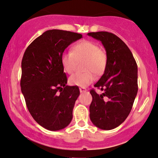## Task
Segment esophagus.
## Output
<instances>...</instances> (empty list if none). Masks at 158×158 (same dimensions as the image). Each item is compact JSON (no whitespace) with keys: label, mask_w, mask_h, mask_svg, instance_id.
<instances>
[{"label":"esophagus","mask_w":158,"mask_h":158,"mask_svg":"<svg viewBox=\"0 0 158 158\" xmlns=\"http://www.w3.org/2000/svg\"><path fill=\"white\" fill-rule=\"evenodd\" d=\"M79 90H80V92H81V93H84V92H86V91H87V89L85 88H80Z\"/></svg>","instance_id":"34e87169"}]
</instances>
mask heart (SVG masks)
<instances>
[{"mask_svg": "<svg viewBox=\"0 0 158 158\" xmlns=\"http://www.w3.org/2000/svg\"><path fill=\"white\" fill-rule=\"evenodd\" d=\"M61 65L68 74H73L77 63L84 61L83 73H76L69 78L71 85L85 88L95 80V74L103 73L106 68V52L97 43L90 40H82L72 47L71 51L63 52L60 58Z\"/></svg>", "mask_w": 158, "mask_h": 158, "instance_id": "1", "label": "heart"}]
</instances>
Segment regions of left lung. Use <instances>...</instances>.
Listing matches in <instances>:
<instances>
[{
  "instance_id": "1",
  "label": "left lung",
  "mask_w": 158,
  "mask_h": 158,
  "mask_svg": "<svg viewBox=\"0 0 158 158\" xmlns=\"http://www.w3.org/2000/svg\"><path fill=\"white\" fill-rule=\"evenodd\" d=\"M88 35L101 41L107 58L104 74L94 85L102 93L90 91V118L98 128L112 130L122 124L131 111L138 90V66L129 48L115 34L100 31Z\"/></svg>"
}]
</instances>
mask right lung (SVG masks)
<instances>
[{
  "mask_svg": "<svg viewBox=\"0 0 158 158\" xmlns=\"http://www.w3.org/2000/svg\"><path fill=\"white\" fill-rule=\"evenodd\" d=\"M83 37L62 30H49L27 48L21 62L20 88L28 111L44 128L56 131L73 118L77 86H68L60 58L65 49Z\"/></svg>",
  "mask_w": 158,
  "mask_h": 158,
  "instance_id": "add662e5",
  "label": "right lung"
}]
</instances>
